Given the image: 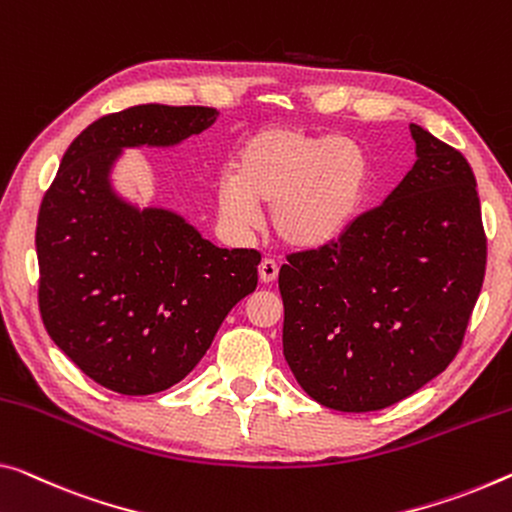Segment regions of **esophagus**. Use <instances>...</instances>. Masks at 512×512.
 Here are the masks:
<instances>
[{
  "mask_svg": "<svg viewBox=\"0 0 512 512\" xmlns=\"http://www.w3.org/2000/svg\"><path fill=\"white\" fill-rule=\"evenodd\" d=\"M258 277L263 283H272L279 277V263L274 258H263L261 265H258Z\"/></svg>",
  "mask_w": 512,
  "mask_h": 512,
  "instance_id": "34e87169",
  "label": "esophagus"
}]
</instances>
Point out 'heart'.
<instances>
[{
    "instance_id": "1",
    "label": "heart",
    "mask_w": 512,
    "mask_h": 512,
    "mask_svg": "<svg viewBox=\"0 0 512 512\" xmlns=\"http://www.w3.org/2000/svg\"><path fill=\"white\" fill-rule=\"evenodd\" d=\"M371 164L355 139L265 128L238 151L235 169L217 178V210L226 229L249 235L270 206L272 231L283 245L318 249L361 215Z\"/></svg>"
}]
</instances>
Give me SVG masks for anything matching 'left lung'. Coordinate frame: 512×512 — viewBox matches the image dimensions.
Here are the masks:
<instances>
[{"mask_svg": "<svg viewBox=\"0 0 512 512\" xmlns=\"http://www.w3.org/2000/svg\"><path fill=\"white\" fill-rule=\"evenodd\" d=\"M410 130L416 162L382 206L279 270L283 357L329 410H384L446 371L481 293L474 171L421 125Z\"/></svg>", "mask_w": 512, "mask_h": 512, "instance_id": "1", "label": "left lung"}]
</instances>
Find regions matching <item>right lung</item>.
I'll list each match as a JSON object with an SVG mask.
<instances>
[{
	"label": "right lung",
	"instance_id": "add662e5",
	"mask_svg": "<svg viewBox=\"0 0 512 512\" xmlns=\"http://www.w3.org/2000/svg\"><path fill=\"white\" fill-rule=\"evenodd\" d=\"M217 116L169 105L102 116L68 146L38 210L47 334L93 382L123 396L183 380L256 290V249H219L176 212L132 206L109 180L123 148L176 146Z\"/></svg>",
	"mask_w": 512,
	"mask_h": 512
}]
</instances>
